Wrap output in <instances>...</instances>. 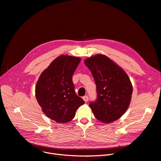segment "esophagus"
<instances>
[{
  "label": "esophagus",
  "instance_id": "1",
  "mask_svg": "<svg viewBox=\"0 0 161 161\" xmlns=\"http://www.w3.org/2000/svg\"><path fill=\"white\" fill-rule=\"evenodd\" d=\"M83 100H84V101H85L86 103H87V101H88V100H89V97H88V96H87V95H86V96L83 97Z\"/></svg>",
  "mask_w": 161,
  "mask_h": 161
}]
</instances>
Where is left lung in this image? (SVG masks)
I'll list each match as a JSON object with an SVG mask.
<instances>
[{"mask_svg":"<svg viewBox=\"0 0 161 161\" xmlns=\"http://www.w3.org/2000/svg\"><path fill=\"white\" fill-rule=\"evenodd\" d=\"M97 86V99L89 107L97 119L105 123L117 120L128 109L132 94L129 76L109 57L98 54L86 59Z\"/></svg>","mask_w":161,"mask_h":161,"instance_id":"8db88e82","label":"left lung"}]
</instances>
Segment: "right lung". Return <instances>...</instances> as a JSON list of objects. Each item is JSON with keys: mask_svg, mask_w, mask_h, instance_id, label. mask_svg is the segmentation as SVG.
<instances>
[{"mask_svg": "<svg viewBox=\"0 0 161 161\" xmlns=\"http://www.w3.org/2000/svg\"><path fill=\"white\" fill-rule=\"evenodd\" d=\"M77 57L61 55L40 75L35 95L46 116L58 123L71 121L85 102L75 94L72 75L80 63Z\"/></svg>", "mask_w": 161, "mask_h": 161, "instance_id": "1", "label": "right lung"}]
</instances>
